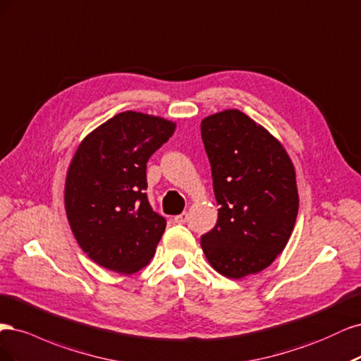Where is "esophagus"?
<instances>
[{"label":"esophagus","instance_id":"1","mask_svg":"<svg viewBox=\"0 0 361 361\" xmlns=\"http://www.w3.org/2000/svg\"><path fill=\"white\" fill-rule=\"evenodd\" d=\"M173 222L176 224H178V225H181V224H185L188 222V213H181V214H178V216H176L173 217Z\"/></svg>","mask_w":361,"mask_h":361}]
</instances>
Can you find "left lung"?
<instances>
[{"mask_svg":"<svg viewBox=\"0 0 361 361\" xmlns=\"http://www.w3.org/2000/svg\"><path fill=\"white\" fill-rule=\"evenodd\" d=\"M201 136L219 208L201 237L213 269L231 279L267 269L281 253L298 213L295 171L282 144L238 109L210 115Z\"/></svg>","mask_w":361,"mask_h":361,"instance_id":"8db88e82","label":"left lung"}]
</instances>
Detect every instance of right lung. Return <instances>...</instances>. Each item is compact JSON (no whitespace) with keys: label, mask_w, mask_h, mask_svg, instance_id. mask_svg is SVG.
I'll return each mask as SVG.
<instances>
[{"label":"right lung","mask_w":361,"mask_h":361,"mask_svg":"<svg viewBox=\"0 0 361 361\" xmlns=\"http://www.w3.org/2000/svg\"><path fill=\"white\" fill-rule=\"evenodd\" d=\"M176 123L141 112L114 115L79 145L64 202L73 235L104 269L132 274L153 258L166 220L148 202L147 161Z\"/></svg>","instance_id":"add662e5"}]
</instances>
